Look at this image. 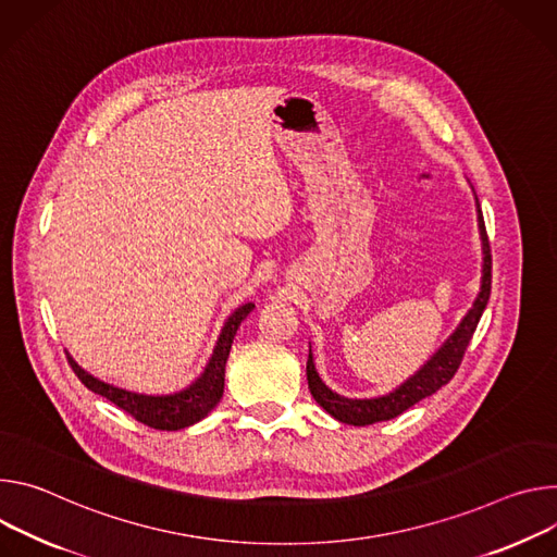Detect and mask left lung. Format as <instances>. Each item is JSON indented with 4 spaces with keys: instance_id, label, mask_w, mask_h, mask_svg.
<instances>
[{
    "instance_id": "obj_1",
    "label": "left lung",
    "mask_w": 557,
    "mask_h": 557,
    "mask_svg": "<svg viewBox=\"0 0 557 557\" xmlns=\"http://www.w3.org/2000/svg\"><path fill=\"white\" fill-rule=\"evenodd\" d=\"M475 195V193H473ZM475 212H478V230H480V240H482V281H480V292L473 300V307L465 314L460 325L454 330V334L441 345V349L431 356L413 376H409L403 385H398L394 392L379 396V398H345L336 392H332L319 376L312 349L310 358H307V385H310V392L314 400L336 420L364 426V424H374L381 420H392L420 403L422 398L436 394L443 385H447L454 374L458 372V367L462 362L465 349L478 327V321L484 312V307L488 302L491 294V247H488V236L484 230V219L482 210L475 197Z\"/></svg>"
}]
</instances>
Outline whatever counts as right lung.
<instances>
[{"mask_svg": "<svg viewBox=\"0 0 557 557\" xmlns=\"http://www.w3.org/2000/svg\"><path fill=\"white\" fill-rule=\"evenodd\" d=\"M255 310V302H245L238 310L232 312V317L225 321L221 336L216 341V347L212 351L210 362L206 364L203 374L188 387L170 394H146L135 389H123L110 383H103L82 369L71 356L69 362L77 379L95 394L103 396L106 400L114 403L119 409L131 413L135 420L144 422L146 426L161 429V431H176L185 429L199 420H203L221 400L223 385H225V362L232 349V341L236 336L238 325L245 321V317Z\"/></svg>", "mask_w": 557, "mask_h": 557, "instance_id": "1", "label": "right lung"}]
</instances>
